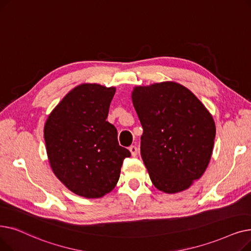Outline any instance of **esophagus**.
Segmentation results:
<instances>
[{"label": "esophagus", "instance_id": "esophagus-1", "mask_svg": "<svg viewBox=\"0 0 251 251\" xmlns=\"http://www.w3.org/2000/svg\"><path fill=\"white\" fill-rule=\"evenodd\" d=\"M128 150H129L130 154H132V156H136V155L138 154V148H137L136 146H134V145H132V146H129Z\"/></svg>", "mask_w": 251, "mask_h": 251}]
</instances>
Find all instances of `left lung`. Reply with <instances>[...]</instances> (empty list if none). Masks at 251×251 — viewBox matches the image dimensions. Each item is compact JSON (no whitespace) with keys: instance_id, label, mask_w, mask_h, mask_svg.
I'll return each instance as SVG.
<instances>
[{"instance_id":"left-lung-1","label":"left lung","mask_w":251,"mask_h":251,"mask_svg":"<svg viewBox=\"0 0 251 251\" xmlns=\"http://www.w3.org/2000/svg\"><path fill=\"white\" fill-rule=\"evenodd\" d=\"M132 101L143 126L141 156L152 184L168 194L187 190L211 158L216 138L211 114L175 81L137 86Z\"/></svg>"}]
</instances>
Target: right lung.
Wrapping results in <instances>:
<instances>
[{
	"label": "right lung",
	"mask_w": 251,
	"mask_h": 251,
	"mask_svg": "<svg viewBox=\"0 0 251 251\" xmlns=\"http://www.w3.org/2000/svg\"><path fill=\"white\" fill-rule=\"evenodd\" d=\"M115 88L81 83L48 116L44 138L55 176L68 190L86 198H100L116 186L123 161L117 130L106 122Z\"/></svg>",
	"instance_id": "right-lung-1"
}]
</instances>
